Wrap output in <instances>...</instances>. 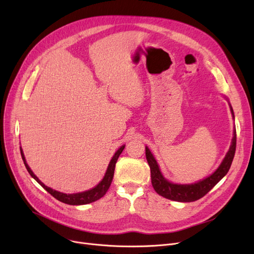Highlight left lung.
Segmentation results:
<instances>
[{"mask_svg": "<svg viewBox=\"0 0 254 254\" xmlns=\"http://www.w3.org/2000/svg\"><path fill=\"white\" fill-rule=\"evenodd\" d=\"M230 107H231L232 115L235 118L232 106L230 105ZM236 144H237V135H236V129H234V137L232 140V145L228 153H226L225 157L223 158L222 163L218 167V169L209 177L192 184H174L168 181L163 176L162 172L159 171L158 165L155 161L154 156L152 155L151 151L149 150L147 146H146L145 148L146 159H147L148 165L150 167L151 183L154 190L159 195L172 199V201H177L182 203H190V202L197 201L198 198H201L205 194H207L226 174H228L235 156Z\"/></svg>", "mask_w": 254, "mask_h": 254, "instance_id": "left-lung-1", "label": "left lung"}]
</instances>
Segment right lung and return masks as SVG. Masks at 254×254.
I'll return each instance as SVG.
<instances>
[{
    "label": "right lung",
    "mask_w": 254,
    "mask_h": 254,
    "mask_svg": "<svg viewBox=\"0 0 254 254\" xmlns=\"http://www.w3.org/2000/svg\"><path fill=\"white\" fill-rule=\"evenodd\" d=\"M126 145H123L122 147H120L116 152L115 154L113 155L112 159L109 163V166L108 168H107V171H106V174L103 178V180L96 186V188H93L89 190H86V191H83V192H78V193H64V192H60L58 190H52L50 188H48V186H46L44 183H42L41 181L39 180V178L34 174L33 171L30 169L29 165L26 164L25 162V158H24V154L22 152V149L20 148V153H21V157H22V161L24 163V166L26 168V170H28V172L30 173V175L42 186V188L47 190L52 196H55L57 199H59L60 202L62 203H64V204H68V205H85V204H89V203H92V202H96L97 199L101 198L102 196H104L107 192V190H109L110 185H111V182H112V179H113V176H114V170H115V165H116V162L117 159L119 157V155L122 154L123 150L125 149Z\"/></svg>",
    "instance_id": "right-lung-1"
}]
</instances>
